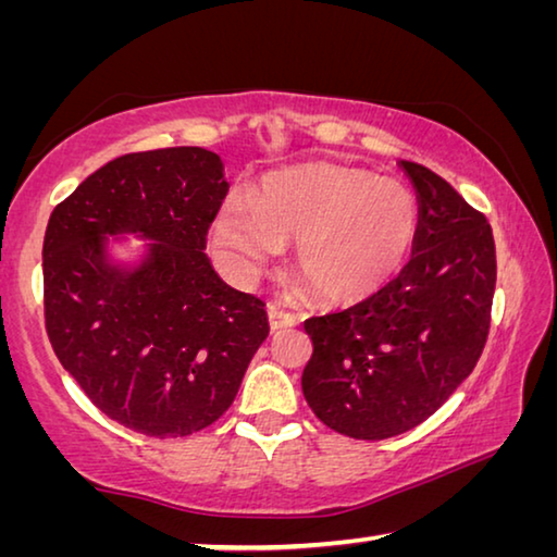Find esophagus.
<instances>
[{
	"instance_id": "34e87169",
	"label": "esophagus",
	"mask_w": 557,
	"mask_h": 557,
	"mask_svg": "<svg viewBox=\"0 0 557 557\" xmlns=\"http://www.w3.org/2000/svg\"><path fill=\"white\" fill-rule=\"evenodd\" d=\"M268 319H270L272 332H280V329H287V326H295L297 324V317L285 312V309L277 307V305H270L268 307Z\"/></svg>"
}]
</instances>
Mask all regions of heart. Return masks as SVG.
<instances>
[{
	"mask_svg": "<svg viewBox=\"0 0 557 557\" xmlns=\"http://www.w3.org/2000/svg\"><path fill=\"white\" fill-rule=\"evenodd\" d=\"M297 238L295 272L329 305H356L398 275L418 238V201L395 178L305 164L270 174L256 196L231 194L211 225L215 258L235 280L256 275Z\"/></svg>",
	"mask_w": 557,
	"mask_h": 557,
	"instance_id": "b5f03b06",
	"label": "heart"
}]
</instances>
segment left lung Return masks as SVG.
Listing matches in <instances>:
<instances>
[{
  "label": "left lung",
  "mask_w": 557,
  "mask_h": 557,
  "mask_svg": "<svg viewBox=\"0 0 557 557\" xmlns=\"http://www.w3.org/2000/svg\"><path fill=\"white\" fill-rule=\"evenodd\" d=\"M418 194L410 262L373 297L305 332L301 373L309 408L354 440L403 435L445 405L484 351L496 287V245L486 215L445 178L400 162Z\"/></svg>",
  "instance_id": "obj_1"
}]
</instances>
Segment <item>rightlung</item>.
Returning a JSON list of instances; mask_svg holds the SVG:
<instances>
[{
	"instance_id": "right-lung-1",
	"label": "right lung",
	"mask_w": 557,
	"mask_h": 557,
	"mask_svg": "<svg viewBox=\"0 0 557 557\" xmlns=\"http://www.w3.org/2000/svg\"><path fill=\"white\" fill-rule=\"evenodd\" d=\"M225 194L209 149L135 152L90 174L46 228L53 351L100 412L147 437L213 425L270 334L265 301L225 285L203 252ZM125 232L150 240L135 269L107 258Z\"/></svg>"
}]
</instances>
